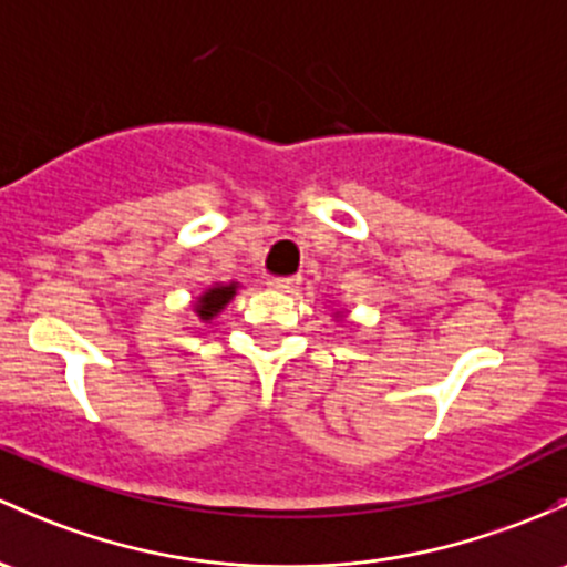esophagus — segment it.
I'll use <instances>...</instances> for the list:
<instances>
[{"label":"esophagus","instance_id":"esophagus-1","mask_svg":"<svg viewBox=\"0 0 567 567\" xmlns=\"http://www.w3.org/2000/svg\"><path fill=\"white\" fill-rule=\"evenodd\" d=\"M268 288L285 290V293H290V290L299 288V279H296V277H271V279H268Z\"/></svg>","mask_w":567,"mask_h":567}]
</instances>
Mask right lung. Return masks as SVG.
Masks as SVG:
<instances>
[{
	"label": "right lung",
	"instance_id": "obj_1",
	"mask_svg": "<svg viewBox=\"0 0 567 567\" xmlns=\"http://www.w3.org/2000/svg\"><path fill=\"white\" fill-rule=\"evenodd\" d=\"M234 293H236V285H217V288H212L208 293L200 296L198 315L204 320H212L214 315L225 307V303L234 299Z\"/></svg>",
	"mask_w": 567,
	"mask_h": 567
}]
</instances>
